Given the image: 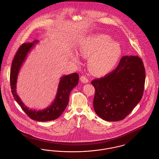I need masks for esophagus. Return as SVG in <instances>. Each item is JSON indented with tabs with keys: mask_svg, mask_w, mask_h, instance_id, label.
<instances>
[{
	"mask_svg": "<svg viewBox=\"0 0 159 159\" xmlns=\"http://www.w3.org/2000/svg\"><path fill=\"white\" fill-rule=\"evenodd\" d=\"M80 81L83 83H87L89 82L88 79L87 78V77L86 76H82L80 78Z\"/></svg>",
	"mask_w": 159,
	"mask_h": 159,
	"instance_id": "esophagus-1",
	"label": "esophagus"
}]
</instances>
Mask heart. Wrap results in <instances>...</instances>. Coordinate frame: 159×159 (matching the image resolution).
I'll return each instance as SVG.
<instances>
[{"label":"heart","mask_w":159,"mask_h":159,"mask_svg":"<svg viewBox=\"0 0 159 159\" xmlns=\"http://www.w3.org/2000/svg\"><path fill=\"white\" fill-rule=\"evenodd\" d=\"M79 52L84 58L89 57L88 68L93 75H104L113 69L121 58L120 44L112 41L104 34H93L81 42ZM77 60V57L75 58Z\"/></svg>","instance_id":"obj_1"}]
</instances>
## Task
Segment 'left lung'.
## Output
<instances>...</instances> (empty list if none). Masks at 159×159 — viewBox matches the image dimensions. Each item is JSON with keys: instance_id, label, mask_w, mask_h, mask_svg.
<instances>
[{"instance_id": "8db88e82", "label": "left lung", "mask_w": 159, "mask_h": 159, "mask_svg": "<svg viewBox=\"0 0 159 159\" xmlns=\"http://www.w3.org/2000/svg\"><path fill=\"white\" fill-rule=\"evenodd\" d=\"M145 71L138 56H124L114 70L91 83L95 89L93 108L103 120L124 119L143 95Z\"/></svg>"}]
</instances>
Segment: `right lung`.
<instances>
[{"mask_svg":"<svg viewBox=\"0 0 159 159\" xmlns=\"http://www.w3.org/2000/svg\"><path fill=\"white\" fill-rule=\"evenodd\" d=\"M38 42V40H35L32 43H24L19 48L16 53L12 61L10 73L11 91L15 101L31 119L38 121H51L58 118L65 110L68 105L70 92L77 85L79 77L77 73L62 76L58 84L55 98L52 103L45 109L33 110L25 106L16 93L17 79L20 70L28 53Z\"/></svg>","mask_w":159,"mask_h":159,"instance_id":"1","label":"right lung"}]
</instances>
